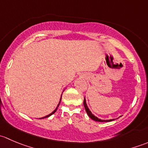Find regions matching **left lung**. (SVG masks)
I'll use <instances>...</instances> for the list:
<instances>
[{
    "instance_id": "left-lung-1",
    "label": "left lung",
    "mask_w": 148,
    "mask_h": 148,
    "mask_svg": "<svg viewBox=\"0 0 148 148\" xmlns=\"http://www.w3.org/2000/svg\"><path fill=\"white\" fill-rule=\"evenodd\" d=\"M84 108H85V110H86V113H87L88 116H89V117H90L92 120H95V121H97V122H110V121H112L114 120H101V119H99L98 117H95V115H94L93 114H92V112H91V111L89 110V109L88 108L87 105H86V99H85V97L84 99Z\"/></svg>"
}]
</instances>
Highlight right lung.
<instances>
[{"label":"right lung","instance_id":"add662e5","mask_svg":"<svg viewBox=\"0 0 148 148\" xmlns=\"http://www.w3.org/2000/svg\"><path fill=\"white\" fill-rule=\"evenodd\" d=\"M61 100H62V97H61V99H60V101H59V104H58L57 107H56V109H55V110H53V112H51V114H48V115H46V116H45V117H42V118H39V119H44V118H46V117H49V116H51V115H52V114H54V113H55V112H56V110H57L58 107H59V104H60Z\"/></svg>","mask_w":148,"mask_h":148}]
</instances>
